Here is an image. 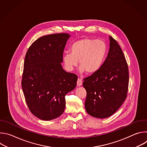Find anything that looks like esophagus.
Segmentation results:
<instances>
[{
	"label": "esophagus",
	"instance_id": "34e87169",
	"mask_svg": "<svg viewBox=\"0 0 147 147\" xmlns=\"http://www.w3.org/2000/svg\"><path fill=\"white\" fill-rule=\"evenodd\" d=\"M82 80L81 79H80V78H78L77 81V87H80L82 85Z\"/></svg>",
	"mask_w": 147,
	"mask_h": 147
}]
</instances>
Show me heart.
I'll use <instances>...</instances> for the list:
<instances>
[{
    "label": "heart",
    "instance_id": "obj_1",
    "mask_svg": "<svg viewBox=\"0 0 147 147\" xmlns=\"http://www.w3.org/2000/svg\"><path fill=\"white\" fill-rule=\"evenodd\" d=\"M107 44L100 39L84 38L78 39L71 45L70 53L63 56V62L65 69L69 71L73 70L78 65L80 71L87 74H94L101 67L107 53Z\"/></svg>",
    "mask_w": 147,
    "mask_h": 147
}]
</instances>
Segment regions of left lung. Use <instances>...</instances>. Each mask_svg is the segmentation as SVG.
<instances>
[{
    "mask_svg": "<svg viewBox=\"0 0 147 147\" xmlns=\"http://www.w3.org/2000/svg\"><path fill=\"white\" fill-rule=\"evenodd\" d=\"M109 50L106 60L95 73L84 79L87 91L85 108L92 117L104 119L114 114L127 97L129 70L123 51L109 36Z\"/></svg>",
    "mask_w": 147,
    "mask_h": 147,
    "instance_id": "1",
    "label": "left lung"
}]
</instances>
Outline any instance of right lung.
<instances>
[{
    "label": "right lung",
    "mask_w": 147,
    "mask_h": 147,
    "mask_svg": "<svg viewBox=\"0 0 147 147\" xmlns=\"http://www.w3.org/2000/svg\"><path fill=\"white\" fill-rule=\"evenodd\" d=\"M70 37L67 33L40 37L26 53L22 88L31 112L41 120H51L63 113L65 95L76 87L77 76L61 65Z\"/></svg>",
    "instance_id": "add662e5"
}]
</instances>
